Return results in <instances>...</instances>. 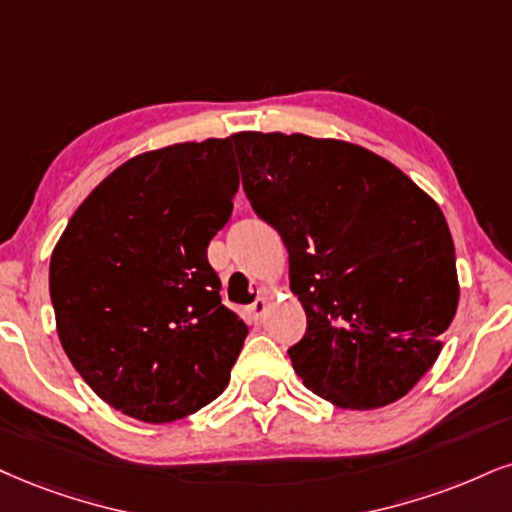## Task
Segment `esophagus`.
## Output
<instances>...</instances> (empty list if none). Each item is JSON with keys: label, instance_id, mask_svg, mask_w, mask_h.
<instances>
[{"label": "esophagus", "instance_id": "1", "mask_svg": "<svg viewBox=\"0 0 512 512\" xmlns=\"http://www.w3.org/2000/svg\"><path fill=\"white\" fill-rule=\"evenodd\" d=\"M266 311H268V301L263 299V296H258L254 304L246 308V315H249V320H254V323H261Z\"/></svg>", "mask_w": 512, "mask_h": 512}]
</instances>
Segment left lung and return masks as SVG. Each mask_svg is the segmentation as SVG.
<instances>
[{
    "label": "left lung",
    "mask_w": 512,
    "mask_h": 512,
    "mask_svg": "<svg viewBox=\"0 0 512 512\" xmlns=\"http://www.w3.org/2000/svg\"><path fill=\"white\" fill-rule=\"evenodd\" d=\"M246 199L280 232L306 334L296 375L339 408L406 396L458 308L444 213L394 163L342 140L237 132Z\"/></svg>",
    "instance_id": "left-lung-1"
}]
</instances>
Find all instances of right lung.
Returning <instances> with one entry per match:
<instances>
[{
	"mask_svg": "<svg viewBox=\"0 0 512 512\" xmlns=\"http://www.w3.org/2000/svg\"><path fill=\"white\" fill-rule=\"evenodd\" d=\"M237 189L232 137L147 151L92 189L56 244L63 351L130 418L180 420L227 387L249 327L220 304L206 249Z\"/></svg>",
	"mask_w": 512,
	"mask_h": 512,
	"instance_id": "obj_1",
	"label": "right lung"
}]
</instances>
